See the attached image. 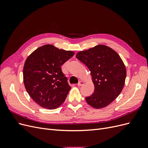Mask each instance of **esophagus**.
<instances>
[{
	"label": "esophagus",
	"mask_w": 148,
	"mask_h": 148,
	"mask_svg": "<svg viewBox=\"0 0 148 148\" xmlns=\"http://www.w3.org/2000/svg\"><path fill=\"white\" fill-rule=\"evenodd\" d=\"M84 82L83 81H79V82H78V86H82V85L84 84Z\"/></svg>",
	"instance_id": "34e87169"
}]
</instances>
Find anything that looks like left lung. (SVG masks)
<instances>
[{"label": "left lung", "mask_w": 148, "mask_h": 148, "mask_svg": "<svg viewBox=\"0 0 148 148\" xmlns=\"http://www.w3.org/2000/svg\"><path fill=\"white\" fill-rule=\"evenodd\" d=\"M76 57L91 71L95 89L85 99L94 108L101 109L114 101L122 92L127 76L122 60L112 49L98 45L79 52Z\"/></svg>", "instance_id": "1"}]
</instances>
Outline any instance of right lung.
Instances as JSON below:
<instances>
[{
    "label": "right lung",
    "mask_w": 148,
    "mask_h": 148,
    "mask_svg": "<svg viewBox=\"0 0 148 148\" xmlns=\"http://www.w3.org/2000/svg\"><path fill=\"white\" fill-rule=\"evenodd\" d=\"M75 53L51 44L38 48L26 59L23 82L30 97L44 108L55 109L62 105L71 87L61 66Z\"/></svg>",
    "instance_id": "obj_1"
}]
</instances>
